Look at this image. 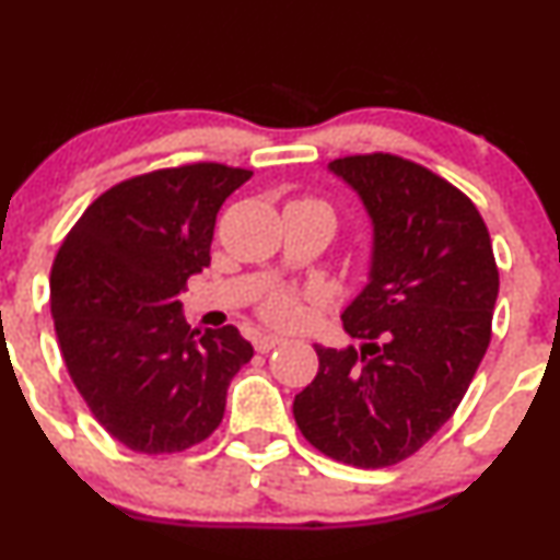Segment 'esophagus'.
<instances>
[{"instance_id": "esophagus-1", "label": "esophagus", "mask_w": 560, "mask_h": 560, "mask_svg": "<svg viewBox=\"0 0 560 560\" xmlns=\"http://www.w3.org/2000/svg\"><path fill=\"white\" fill-rule=\"evenodd\" d=\"M281 345V339L279 336H258V339H255V349H258V352H271L273 347H279Z\"/></svg>"}]
</instances>
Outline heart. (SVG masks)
Instances as JSON below:
<instances>
[{
	"label": "heart",
	"instance_id": "obj_1",
	"mask_svg": "<svg viewBox=\"0 0 560 560\" xmlns=\"http://www.w3.org/2000/svg\"><path fill=\"white\" fill-rule=\"evenodd\" d=\"M289 206L318 208V211L328 213L334 219L331 206H328L326 200H320V198H310V195H307V198L292 200ZM302 313H305V307H302V294L292 287H273L271 292H268L260 302V318L271 323V326H279V328H289V326H294V323H300Z\"/></svg>",
	"mask_w": 560,
	"mask_h": 560
}]
</instances>
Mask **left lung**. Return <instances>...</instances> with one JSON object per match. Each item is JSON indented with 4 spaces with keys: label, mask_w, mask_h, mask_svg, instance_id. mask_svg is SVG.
<instances>
[{
    "label": "left lung",
    "mask_w": 560,
    "mask_h": 560,
    "mask_svg": "<svg viewBox=\"0 0 560 560\" xmlns=\"http://www.w3.org/2000/svg\"><path fill=\"white\" fill-rule=\"evenodd\" d=\"M373 219L370 284L341 320L360 349L318 352L294 420L320 454L394 467L456 412L493 336L498 266L480 211L459 187L396 153L331 161Z\"/></svg>",
    "instance_id": "obj_1"
}]
</instances>
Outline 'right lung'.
Here are the masks:
<instances>
[{
    "mask_svg": "<svg viewBox=\"0 0 560 560\" xmlns=\"http://www.w3.org/2000/svg\"><path fill=\"white\" fill-rule=\"evenodd\" d=\"M250 170L195 161L122 179L67 232L51 266V318L78 394L138 454L206 441L253 357L234 326L190 328L187 279L211 262L215 213Z\"/></svg>",
    "mask_w": 560,
    "mask_h": 560,
    "instance_id": "add662e5",
    "label": "right lung"
}]
</instances>
